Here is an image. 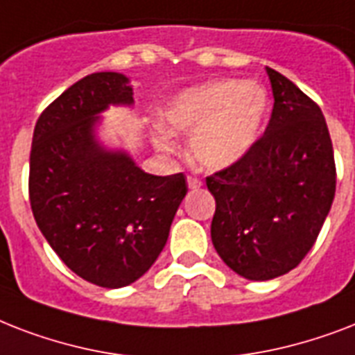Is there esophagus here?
I'll return each mask as SVG.
<instances>
[{
    "label": "esophagus",
    "mask_w": 355,
    "mask_h": 355,
    "mask_svg": "<svg viewBox=\"0 0 355 355\" xmlns=\"http://www.w3.org/2000/svg\"><path fill=\"white\" fill-rule=\"evenodd\" d=\"M202 186V180L197 177H188V188L189 189H199Z\"/></svg>",
    "instance_id": "1"
}]
</instances>
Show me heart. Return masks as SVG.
I'll return each mask as SVG.
<instances>
[{
  "label": "heart",
  "instance_id": "1",
  "mask_svg": "<svg viewBox=\"0 0 355 355\" xmlns=\"http://www.w3.org/2000/svg\"><path fill=\"white\" fill-rule=\"evenodd\" d=\"M269 114V94L254 80L221 79L173 96L160 114L173 134H189V153L202 169L221 171L250 153ZM158 149L175 150L171 136L156 130Z\"/></svg>",
  "mask_w": 355,
  "mask_h": 355
}]
</instances>
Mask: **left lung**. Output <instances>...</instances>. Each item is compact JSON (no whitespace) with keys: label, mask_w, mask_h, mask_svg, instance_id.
<instances>
[{"label":"left lung","mask_w":355,"mask_h":355,"mask_svg":"<svg viewBox=\"0 0 355 355\" xmlns=\"http://www.w3.org/2000/svg\"><path fill=\"white\" fill-rule=\"evenodd\" d=\"M275 107L263 136L234 166L206 178L216 197L211 243L247 280L295 269L313 247L336 197V162L319 105L267 68Z\"/></svg>","instance_id":"8db88e82"}]
</instances>
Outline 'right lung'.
<instances>
[{
  "mask_svg": "<svg viewBox=\"0 0 355 355\" xmlns=\"http://www.w3.org/2000/svg\"><path fill=\"white\" fill-rule=\"evenodd\" d=\"M132 103L125 75H86L40 114L31 147L29 199L40 232L75 275L108 289L150 269L188 193L182 173L149 175L125 150L97 141L99 114Z\"/></svg>",
  "mask_w": 355,
  "mask_h": 355,
  "instance_id": "right-lung-1",
  "label": "right lung"
}]
</instances>
